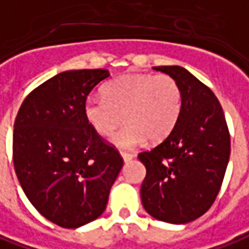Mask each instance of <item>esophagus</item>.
Wrapping results in <instances>:
<instances>
[{
	"mask_svg": "<svg viewBox=\"0 0 249 249\" xmlns=\"http://www.w3.org/2000/svg\"><path fill=\"white\" fill-rule=\"evenodd\" d=\"M121 157L124 159V161H131L135 157L133 153H128V151H121Z\"/></svg>",
	"mask_w": 249,
	"mask_h": 249,
	"instance_id": "obj_1",
	"label": "esophagus"
}]
</instances>
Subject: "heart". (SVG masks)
Instances as JSON below:
<instances>
[{
  "label": "heart",
  "instance_id": "b5f03b06",
  "mask_svg": "<svg viewBox=\"0 0 249 249\" xmlns=\"http://www.w3.org/2000/svg\"><path fill=\"white\" fill-rule=\"evenodd\" d=\"M182 105V89L174 77L129 73L108 81L103 98H87L84 114L100 136L111 135L124 120L126 124L111 142L118 147H135L147 138L151 142L167 138L180 117Z\"/></svg>",
  "mask_w": 249,
  "mask_h": 249
}]
</instances>
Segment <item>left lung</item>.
<instances>
[{"label":"left lung","mask_w":249,"mask_h":249,"mask_svg":"<svg viewBox=\"0 0 249 249\" xmlns=\"http://www.w3.org/2000/svg\"><path fill=\"white\" fill-rule=\"evenodd\" d=\"M154 70L179 82L183 105L172 132L154 149L139 153L146 167L142 204L153 218L187 223L210 210L230 157V133L215 93L180 66Z\"/></svg>","instance_id":"left-lung-1"}]
</instances>
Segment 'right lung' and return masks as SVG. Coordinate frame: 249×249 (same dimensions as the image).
<instances>
[{"label":"right lung","instance_id":"obj_1","mask_svg":"<svg viewBox=\"0 0 249 249\" xmlns=\"http://www.w3.org/2000/svg\"><path fill=\"white\" fill-rule=\"evenodd\" d=\"M110 73L70 70L33 89L13 125V165L39 213L66 229L87 225L106 210L124 160L88 124L84 103Z\"/></svg>","mask_w":249,"mask_h":249}]
</instances>
